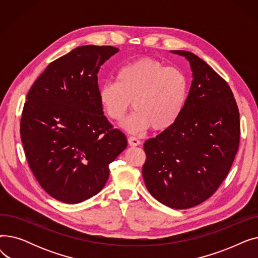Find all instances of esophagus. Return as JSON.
<instances>
[{"mask_svg": "<svg viewBox=\"0 0 258 258\" xmlns=\"http://www.w3.org/2000/svg\"><path fill=\"white\" fill-rule=\"evenodd\" d=\"M127 142H128V144H130L131 146H138V145L141 144L140 140L137 139V138H135V137H130V138L127 139Z\"/></svg>", "mask_w": 258, "mask_h": 258, "instance_id": "1", "label": "esophagus"}]
</instances>
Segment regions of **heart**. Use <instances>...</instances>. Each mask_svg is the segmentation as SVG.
<instances>
[{
  "label": "heart",
  "instance_id": "obj_1",
  "mask_svg": "<svg viewBox=\"0 0 258 258\" xmlns=\"http://www.w3.org/2000/svg\"><path fill=\"white\" fill-rule=\"evenodd\" d=\"M188 89V78L179 68L143 57L122 67L117 83H104L98 96L104 114L115 121L123 118L134 104L136 112L122 122L127 132L137 134L150 127L163 132L181 115Z\"/></svg>",
  "mask_w": 258,
  "mask_h": 258
}]
</instances>
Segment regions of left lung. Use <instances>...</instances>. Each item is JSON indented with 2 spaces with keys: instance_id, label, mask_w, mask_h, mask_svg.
<instances>
[{
  "instance_id": "obj_1",
  "label": "left lung",
  "mask_w": 258,
  "mask_h": 258,
  "mask_svg": "<svg viewBox=\"0 0 258 258\" xmlns=\"http://www.w3.org/2000/svg\"><path fill=\"white\" fill-rule=\"evenodd\" d=\"M185 56L192 83L174 124L144 143L142 175L147 190L173 209L195 207L221 186L236 156L240 121L227 81L196 54Z\"/></svg>"
}]
</instances>
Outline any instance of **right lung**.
I'll use <instances>...</instances> for the list:
<instances>
[{
	"mask_svg": "<svg viewBox=\"0 0 258 258\" xmlns=\"http://www.w3.org/2000/svg\"><path fill=\"white\" fill-rule=\"evenodd\" d=\"M118 51L77 47L52 61L27 94L20 128L26 159L44 190L67 204L98 194L127 145L98 96V71Z\"/></svg>",
	"mask_w": 258,
	"mask_h": 258,
	"instance_id": "1",
	"label": "right lung"
}]
</instances>
